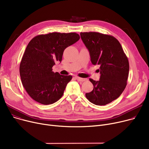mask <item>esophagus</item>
<instances>
[{
    "instance_id": "1",
    "label": "esophagus",
    "mask_w": 149,
    "mask_h": 149,
    "mask_svg": "<svg viewBox=\"0 0 149 149\" xmlns=\"http://www.w3.org/2000/svg\"><path fill=\"white\" fill-rule=\"evenodd\" d=\"M75 79L77 81H84L86 80H87V79H83V78H80V77H76Z\"/></svg>"
}]
</instances>
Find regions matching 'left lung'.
Listing matches in <instances>:
<instances>
[{
	"label": "left lung",
	"instance_id": "1",
	"mask_svg": "<svg viewBox=\"0 0 149 149\" xmlns=\"http://www.w3.org/2000/svg\"><path fill=\"white\" fill-rule=\"evenodd\" d=\"M80 36L89 51L92 63L100 66L99 81L90 79L93 90L86 93L92 103L104 106L118 98L127 85L129 60L116 38L97 32L81 33Z\"/></svg>",
	"mask_w": 149,
	"mask_h": 149
}]
</instances>
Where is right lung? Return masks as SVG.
I'll list each match as a JSON object with an SVG mask.
<instances>
[{
    "mask_svg": "<svg viewBox=\"0 0 149 149\" xmlns=\"http://www.w3.org/2000/svg\"><path fill=\"white\" fill-rule=\"evenodd\" d=\"M75 33H52L38 35L28 44L20 64V75L23 87L37 102L51 104L63 95L71 75L54 72L55 62L61 61L64 50L77 42Z\"/></svg>",
    "mask_w": 149,
    "mask_h": 149,
    "instance_id": "obj_1",
    "label": "right lung"
}]
</instances>
